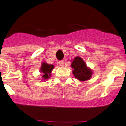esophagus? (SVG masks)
Wrapping results in <instances>:
<instances>
[{
	"mask_svg": "<svg viewBox=\"0 0 126 126\" xmlns=\"http://www.w3.org/2000/svg\"><path fill=\"white\" fill-rule=\"evenodd\" d=\"M58 64L60 65V66L63 67L64 66V60H60L58 62Z\"/></svg>",
	"mask_w": 126,
	"mask_h": 126,
	"instance_id": "1",
	"label": "esophagus"
}]
</instances>
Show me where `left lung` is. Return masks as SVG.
Returning a JSON list of instances; mask_svg holds the SVG:
<instances>
[{
	"label": "left lung",
	"mask_w": 126,
	"mask_h": 126,
	"mask_svg": "<svg viewBox=\"0 0 126 126\" xmlns=\"http://www.w3.org/2000/svg\"><path fill=\"white\" fill-rule=\"evenodd\" d=\"M71 68H72L74 76L80 82L89 80L92 77L93 71L87 66L84 60L80 56H76L71 60Z\"/></svg>",
	"instance_id": "obj_1"
}]
</instances>
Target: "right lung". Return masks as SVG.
Returning <instances> with one entry per match:
<instances>
[{"instance_id":"obj_1","label":"right lung","mask_w":126,"mask_h":126,"mask_svg":"<svg viewBox=\"0 0 126 126\" xmlns=\"http://www.w3.org/2000/svg\"><path fill=\"white\" fill-rule=\"evenodd\" d=\"M54 68L53 64H47L46 62H43L41 64V67L40 68V72L41 73L42 80V81H45L49 79L51 76L52 71Z\"/></svg>"}]
</instances>
